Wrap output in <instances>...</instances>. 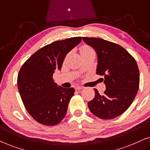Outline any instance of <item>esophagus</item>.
<instances>
[{
  "mask_svg": "<svg viewBox=\"0 0 150 150\" xmlns=\"http://www.w3.org/2000/svg\"><path fill=\"white\" fill-rule=\"evenodd\" d=\"M83 89V87H81V86H79V85H77V86H76V87H75V89L78 90V91H79V90H81Z\"/></svg>",
  "mask_w": 150,
  "mask_h": 150,
  "instance_id": "obj_1",
  "label": "esophagus"
}]
</instances>
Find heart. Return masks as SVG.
Here are the masks:
<instances>
[{
    "instance_id": "b5f03b06",
    "label": "heart",
    "mask_w": 150,
    "mask_h": 150,
    "mask_svg": "<svg viewBox=\"0 0 150 150\" xmlns=\"http://www.w3.org/2000/svg\"><path fill=\"white\" fill-rule=\"evenodd\" d=\"M92 51H93V49L89 46H87V45H84V46H82L81 49H80V52H81V55L87 54V53L92 52Z\"/></svg>"
}]
</instances>
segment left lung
<instances>
[{"label":"left lung","instance_id":"1","mask_svg":"<svg viewBox=\"0 0 150 150\" xmlns=\"http://www.w3.org/2000/svg\"><path fill=\"white\" fill-rule=\"evenodd\" d=\"M96 50V74L104 76L103 94L96 89L95 97L88 102L92 113L102 120L120 116L131 105L139 87V71L136 61L120 45L97 38H83Z\"/></svg>","mask_w":150,"mask_h":150}]
</instances>
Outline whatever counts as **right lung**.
<instances>
[{
  "mask_svg": "<svg viewBox=\"0 0 150 150\" xmlns=\"http://www.w3.org/2000/svg\"><path fill=\"white\" fill-rule=\"evenodd\" d=\"M81 37L57 41L37 51L24 63L18 76V87L26 110L37 122L54 126L66 115L73 87L63 88L52 79L65 57L79 45Z\"/></svg>",
  "mask_w": 150,
  "mask_h": 150,
  "instance_id": "add662e5",
  "label": "right lung"
}]
</instances>
